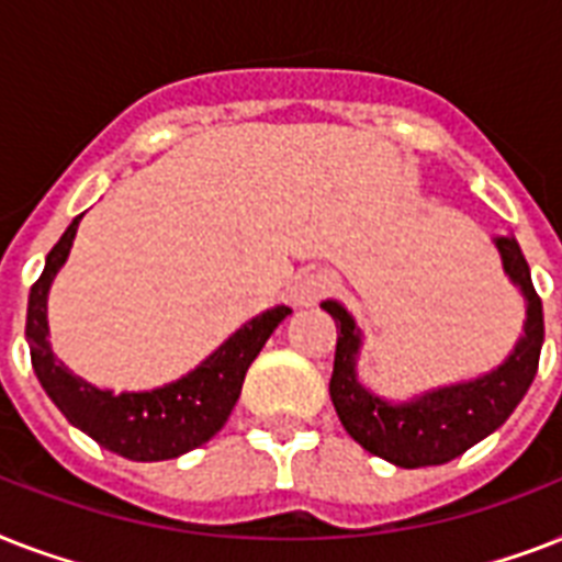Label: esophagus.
<instances>
[{
  "label": "esophagus",
  "mask_w": 562,
  "mask_h": 562,
  "mask_svg": "<svg viewBox=\"0 0 562 562\" xmlns=\"http://www.w3.org/2000/svg\"><path fill=\"white\" fill-rule=\"evenodd\" d=\"M329 289H333V282H329L326 273H303L294 282V289H291V300L297 306H315V303H321L329 294Z\"/></svg>",
  "instance_id": "1"
}]
</instances>
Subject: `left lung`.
Wrapping results in <instances>:
<instances>
[{"label": "left lung", "instance_id": "1", "mask_svg": "<svg viewBox=\"0 0 562 562\" xmlns=\"http://www.w3.org/2000/svg\"><path fill=\"white\" fill-rule=\"evenodd\" d=\"M496 247L507 277L514 280V285H519L528 303L525 335L516 344V350L493 373L452 387H440L405 405H391L361 387L356 379L359 329L347 315V308L338 306L335 300L324 303V312H329L335 324L341 326L333 379H329L333 405L347 435L370 454H379L405 470L452 461L470 446L493 435L528 393L540 368L542 338H546L542 300L533 289L531 271L516 238H496Z\"/></svg>", "mask_w": 562, "mask_h": 562}]
</instances>
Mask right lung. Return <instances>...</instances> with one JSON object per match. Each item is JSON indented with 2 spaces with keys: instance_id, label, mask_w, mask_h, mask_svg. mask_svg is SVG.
I'll return each instance as SVG.
<instances>
[{
  "instance_id": "1",
  "label": "right lung",
  "mask_w": 562,
  "mask_h": 562,
  "mask_svg": "<svg viewBox=\"0 0 562 562\" xmlns=\"http://www.w3.org/2000/svg\"><path fill=\"white\" fill-rule=\"evenodd\" d=\"M81 215L66 227L46 256V268L31 285L25 338H29L31 368L37 373L43 391L55 402L72 426L110 452L131 461H169L178 454L198 449L227 423L236 405L247 368L254 364L265 341L291 315L289 306H277L254 317L233 338L221 344L201 368L178 382L145 393L99 391L64 368V361L52 356L46 335V294L48 285L69 256L72 238L78 233Z\"/></svg>"
}]
</instances>
